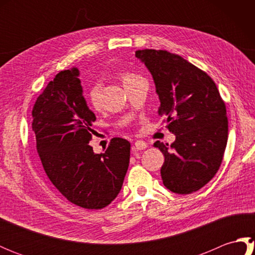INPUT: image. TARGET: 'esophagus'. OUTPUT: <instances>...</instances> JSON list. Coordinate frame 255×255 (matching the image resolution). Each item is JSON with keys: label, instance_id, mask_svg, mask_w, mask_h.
I'll return each mask as SVG.
<instances>
[{"label": "esophagus", "instance_id": "obj_1", "mask_svg": "<svg viewBox=\"0 0 255 255\" xmlns=\"http://www.w3.org/2000/svg\"><path fill=\"white\" fill-rule=\"evenodd\" d=\"M147 147H148L147 142L141 141V140H138V141H136L133 144V148L136 150H144Z\"/></svg>", "mask_w": 255, "mask_h": 255}]
</instances>
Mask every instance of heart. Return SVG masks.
I'll return each mask as SVG.
<instances>
[{
  "label": "heart",
  "instance_id": "1",
  "mask_svg": "<svg viewBox=\"0 0 255 255\" xmlns=\"http://www.w3.org/2000/svg\"><path fill=\"white\" fill-rule=\"evenodd\" d=\"M119 79L122 80V82L124 85H126L127 83L131 82V81L136 80L140 77H138V75L133 74V73H129V72H121L118 74ZM100 94H101V89L99 85H92L90 90H89V100L90 102L92 103V105L93 106H97L99 105V102H100Z\"/></svg>",
  "mask_w": 255,
  "mask_h": 255
}]
</instances>
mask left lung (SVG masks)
Segmentation results:
<instances>
[{
  "instance_id": "8db88e82",
  "label": "left lung",
  "mask_w": 255,
  "mask_h": 255,
  "mask_svg": "<svg viewBox=\"0 0 255 255\" xmlns=\"http://www.w3.org/2000/svg\"><path fill=\"white\" fill-rule=\"evenodd\" d=\"M136 58L152 75L159 114L175 134L171 145L155 141L164 155L161 176L176 194H191L217 173L228 139L226 105L207 73L165 50H138Z\"/></svg>"
}]
</instances>
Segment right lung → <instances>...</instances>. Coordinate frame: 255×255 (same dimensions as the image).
Listing matches in <instances>:
<instances>
[{
	"label": "right lung",
	"instance_id": "1",
	"mask_svg": "<svg viewBox=\"0 0 255 255\" xmlns=\"http://www.w3.org/2000/svg\"><path fill=\"white\" fill-rule=\"evenodd\" d=\"M80 71L59 72L32 108V131L42 166L51 183L70 202L102 209L117 197L126 175L130 143L113 138L104 153L89 144L96 121L83 96Z\"/></svg>",
	"mask_w": 255,
	"mask_h": 255
}]
</instances>
